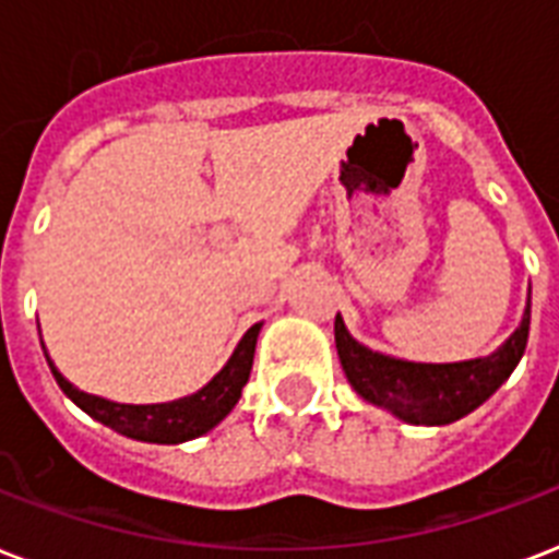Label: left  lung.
Here are the masks:
<instances>
[{"mask_svg":"<svg viewBox=\"0 0 559 559\" xmlns=\"http://www.w3.org/2000/svg\"><path fill=\"white\" fill-rule=\"evenodd\" d=\"M528 328L531 305L525 307L522 324L513 331L511 340L490 357L426 366V362H403V359H391L377 350H368L345 331V322L340 316L333 322L342 368L359 397H366L373 406L389 408L391 415L417 426L452 424L481 406L511 377V371L525 354Z\"/></svg>","mask_w":559,"mask_h":559,"instance_id":"left-lung-1","label":"left lung"}]
</instances>
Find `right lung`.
I'll use <instances>...</instances> for the list:
<instances>
[{
	"label": "right lung",
	"instance_id": "1",
	"mask_svg": "<svg viewBox=\"0 0 559 559\" xmlns=\"http://www.w3.org/2000/svg\"><path fill=\"white\" fill-rule=\"evenodd\" d=\"M258 333H261V324H252L226 362V368L205 389H200L191 397L174 400V403H153V406H127V403H112V400L86 394V391L74 389L72 382L57 371L55 362L48 357L46 359L66 397H72L90 417L127 435V438H135V441L182 443L205 435L211 426H217L235 408L240 391L249 380V371H252Z\"/></svg>",
	"mask_w": 559,
	"mask_h": 559
}]
</instances>
